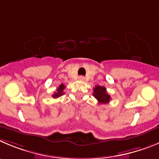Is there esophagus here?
I'll return each instance as SVG.
<instances>
[{"label":"esophagus","instance_id":"esophagus-1","mask_svg":"<svg viewBox=\"0 0 159 159\" xmlns=\"http://www.w3.org/2000/svg\"><path fill=\"white\" fill-rule=\"evenodd\" d=\"M79 80L81 81H84L85 80V78H84V76H83V75H80V76H79Z\"/></svg>","mask_w":159,"mask_h":159}]
</instances>
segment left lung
Masks as SVG:
<instances>
[{
    "instance_id": "left-lung-1",
    "label": "left lung",
    "mask_w": 159,
    "mask_h": 159,
    "mask_svg": "<svg viewBox=\"0 0 159 159\" xmlns=\"http://www.w3.org/2000/svg\"><path fill=\"white\" fill-rule=\"evenodd\" d=\"M93 95L98 100L100 104H106L110 102L111 98L107 94L106 88L105 87H101L99 85L95 86L94 88V93Z\"/></svg>"
}]
</instances>
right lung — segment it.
Instances as JSON below:
<instances>
[{
	"mask_svg": "<svg viewBox=\"0 0 159 159\" xmlns=\"http://www.w3.org/2000/svg\"><path fill=\"white\" fill-rule=\"evenodd\" d=\"M65 88V85H64L63 84H61V85L59 86V87H57V92H55L54 94L52 95V97L53 98H57L60 97V96L63 95L65 93H64V89Z\"/></svg>",
	"mask_w": 159,
	"mask_h": 159,
	"instance_id": "1",
	"label": "right lung"
}]
</instances>
